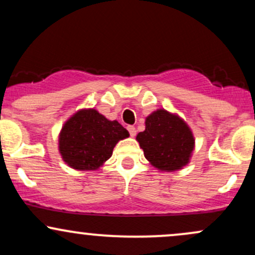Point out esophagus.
<instances>
[{"mask_svg": "<svg viewBox=\"0 0 255 255\" xmlns=\"http://www.w3.org/2000/svg\"><path fill=\"white\" fill-rule=\"evenodd\" d=\"M128 131H129V134H130V136H135V134H136V129H135V127H133V126H128Z\"/></svg>", "mask_w": 255, "mask_h": 255, "instance_id": "1", "label": "esophagus"}]
</instances>
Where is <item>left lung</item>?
Segmentation results:
<instances>
[{"instance_id":"left-lung-1","label":"left lung","mask_w":255,"mask_h":255,"mask_svg":"<svg viewBox=\"0 0 255 255\" xmlns=\"http://www.w3.org/2000/svg\"><path fill=\"white\" fill-rule=\"evenodd\" d=\"M136 140L146 159L160 171H176L188 164L195 142L188 125L164 109L146 118L145 130Z\"/></svg>"}]
</instances>
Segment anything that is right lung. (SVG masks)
Returning <instances> with one entry per match:
<instances>
[{"instance_id":"right-lung-1","label":"right lung","mask_w":255,"mask_h":255,"mask_svg":"<svg viewBox=\"0 0 255 255\" xmlns=\"http://www.w3.org/2000/svg\"><path fill=\"white\" fill-rule=\"evenodd\" d=\"M129 133L118 121H110L95 109L75 113L58 136L62 159L77 170H97L113 154L120 140Z\"/></svg>"}]
</instances>
